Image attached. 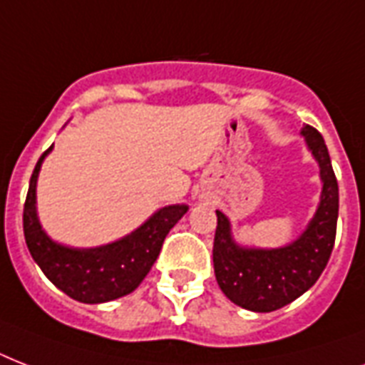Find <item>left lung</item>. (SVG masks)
I'll return each mask as SVG.
<instances>
[{"mask_svg":"<svg viewBox=\"0 0 365 365\" xmlns=\"http://www.w3.org/2000/svg\"><path fill=\"white\" fill-rule=\"evenodd\" d=\"M301 136L320 168L322 193L314 216L294 242L280 248H254L235 240L231 222L216 210L217 227L214 237V272L220 288L235 305L254 312L282 309L309 288L328 265L334 250L339 187L322 134L305 125Z\"/></svg>","mask_w":365,"mask_h":365,"instance_id":"obj_1","label":"left lung"}]
</instances>
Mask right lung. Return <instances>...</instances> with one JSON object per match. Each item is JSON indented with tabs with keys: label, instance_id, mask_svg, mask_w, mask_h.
Segmentation results:
<instances>
[{
	"label": "right lung",
	"instance_id": "right-lung-1",
	"mask_svg": "<svg viewBox=\"0 0 365 365\" xmlns=\"http://www.w3.org/2000/svg\"><path fill=\"white\" fill-rule=\"evenodd\" d=\"M51 151L53 145L37 160L24 205V239L31 257L45 277L71 299L94 305L128 295L151 271L165 237L182 220L189 206L159 208L132 233L104 246L73 248L60 244L45 233L36 206L37 178Z\"/></svg>",
	"mask_w": 365,
	"mask_h": 365
}]
</instances>
